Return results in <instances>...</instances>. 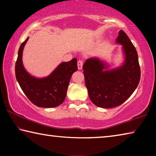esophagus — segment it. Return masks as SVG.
<instances>
[{"instance_id": "34e87169", "label": "esophagus", "mask_w": 156, "mask_h": 156, "mask_svg": "<svg viewBox=\"0 0 156 156\" xmlns=\"http://www.w3.org/2000/svg\"><path fill=\"white\" fill-rule=\"evenodd\" d=\"M83 66V61L82 60H79L78 61V67L79 69H82Z\"/></svg>"}]
</instances>
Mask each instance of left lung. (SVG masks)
Wrapping results in <instances>:
<instances>
[{
	"instance_id": "8db88e82",
	"label": "left lung",
	"mask_w": 156,
	"mask_h": 156,
	"mask_svg": "<svg viewBox=\"0 0 156 156\" xmlns=\"http://www.w3.org/2000/svg\"><path fill=\"white\" fill-rule=\"evenodd\" d=\"M116 42L122 44L125 61L120 67L105 70L107 66L97 58L87 59L83 65L86 87L93 103L102 108L115 107L133 93L140 80V67L137 51L122 30Z\"/></svg>"
}]
</instances>
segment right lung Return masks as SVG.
<instances>
[{"label":"right lung","mask_w":156,"mask_h":156,"mask_svg":"<svg viewBox=\"0 0 156 156\" xmlns=\"http://www.w3.org/2000/svg\"><path fill=\"white\" fill-rule=\"evenodd\" d=\"M29 38L21 44L15 65L16 77L25 96L40 107L59 106L64 101L72 75L78 69L77 59L60 64L49 76L36 78L26 72L22 62L23 51Z\"/></svg>","instance_id":"right-lung-1"}]
</instances>
